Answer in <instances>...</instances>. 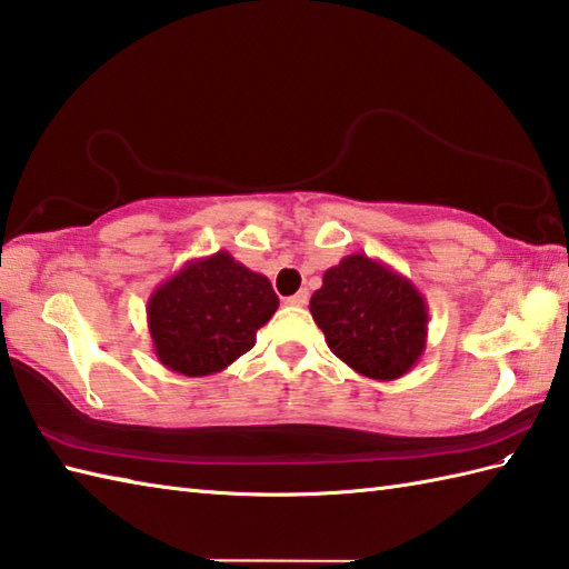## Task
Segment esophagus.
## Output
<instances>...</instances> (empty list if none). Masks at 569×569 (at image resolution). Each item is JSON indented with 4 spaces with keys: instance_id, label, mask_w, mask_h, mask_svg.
<instances>
[{
    "instance_id": "esophagus-1",
    "label": "esophagus",
    "mask_w": 569,
    "mask_h": 569,
    "mask_svg": "<svg viewBox=\"0 0 569 569\" xmlns=\"http://www.w3.org/2000/svg\"><path fill=\"white\" fill-rule=\"evenodd\" d=\"M308 300H310L308 291H298L296 296H288L286 303L288 306H296V308H303V306H308Z\"/></svg>"
}]
</instances>
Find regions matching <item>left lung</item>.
<instances>
[{
    "instance_id": "left-lung-1",
    "label": "left lung",
    "mask_w": 569,
    "mask_h": 569,
    "mask_svg": "<svg viewBox=\"0 0 569 569\" xmlns=\"http://www.w3.org/2000/svg\"><path fill=\"white\" fill-rule=\"evenodd\" d=\"M310 312L332 355L367 379H401L426 352V298L410 278L367 253H349L325 271Z\"/></svg>"
}]
</instances>
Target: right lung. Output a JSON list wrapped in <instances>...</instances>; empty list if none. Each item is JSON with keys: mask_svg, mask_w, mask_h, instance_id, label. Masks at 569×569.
<instances>
[{"mask_svg": "<svg viewBox=\"0 0 569 569\" xmlns=\"http://www.w3.org/2000/svg\"><path fill=\"white\" fill-rule=\"evenodd\" d=\"M276 310L269 278L229 251L190 259L149 298L153 355L183 377H210L257 345V330Z\"/></svg>", "mask_w": 569, "mask_h": 569, "instance_id": "right-lung-1", "label": "right lung"}]
</instances>
